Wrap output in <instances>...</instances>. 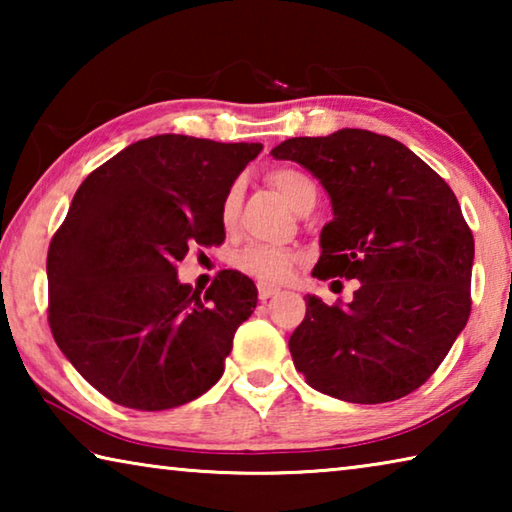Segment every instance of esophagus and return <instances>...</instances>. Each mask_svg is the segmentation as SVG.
Returning <instances> with one entry per match:
<instances>
[{
    "mask_svg": "<svg viewBox=\"0 0 512 512\" xmlns=\"http://www.w3.org/2000/svg\"><path fill=\"white\" fill-rule=\"evenodd\" d=\"M277 291H280V287H275V284H268V282H259V284H257L259 300H268V298H273Z\"/></svg>",
    "mask_w": 512,
    "mask_h": 512,
    "instance_id": "esophagus-1",
    "label": "esophagus"
}]
</instances>
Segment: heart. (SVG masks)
Here are the masks:
<instances>
[{"mask_svg": "<svg viewBox=\"0 0 512 512\" xmlns=\"http://www.w3.org/2000/svg\"><path fill=\"white\" fill-rule=\"evenodd\" d=\"M268 180H271V185L284 196V201H287L293 210H296L309 194H316V183L300 169L277 167L268 173ZM241 196H244V183L235 180L221 201V219L225 225L235 223L241 207ZM235 266L239 271L253 275L262 282H280L291 271L293 255L287 253V250L273 246H250L241 250L239 255H235Z\"/></svg>", "mask_w": 512, "mask_h": 512, "instance_id": "obj_1", "label": "heart"}]
</instances>
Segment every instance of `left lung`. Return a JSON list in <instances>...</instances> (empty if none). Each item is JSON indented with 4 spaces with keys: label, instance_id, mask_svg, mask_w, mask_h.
Here are the masks:
<instances>
[{
    "label": "left lung",
    "instance_id": "obj_1",
    "mask_svg": "<svg viewBox=\"0 0 512 512\" xmlns=\"http://www.w3.org/2000/svg\"><path fill=\"white\" fill-rule=\"evenodd\" d=\"M271 155L314 173L332 201L311 275L361 282L343 307L307 296L289 339L296 370L343 402L413 393L470 318L474 239L454 192L402 142L361 128L291 137Z\"/></svg>",
    "mask_w": 512,
    "mask_h": 512
}]
</instances>
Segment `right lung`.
<instances>
[{"label": "right lung", "instance_id": "add662e5", "mask_svg": "<svg viewBox=\"0 0 512 512\" xmlns=\"http://www.w3.org/2000/svg\"><path fill=\"white\" fill-rule=\"evenodd\" d=\"M262 144L153 135L83 180L47 255L49 327L115 404L164 411L223 375L257 287L221 271L203 296L178 280L192 244L225 239L221 201Z\"/></svg>", "mask_w": 512, "mask_h": 512}]
</instances>
